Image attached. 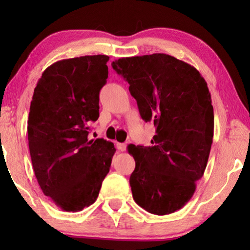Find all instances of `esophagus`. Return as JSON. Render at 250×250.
Segmentation results:
<instances>
[{
  "label": "esophagus",
  "instance_id": "obj_1",
  "mask_svg": "<svg viewBox=\"0 0 250 250\" xmlns=\"http://www.w3.org/2000/svg\"><path fill=\"white\" fill-rule=\"evenodd\" d=\"M117 149L119 151H125L126 145L125 143H117Z\"/></svg>",
  "mask_w": 250,
  "mask_h": 250
}]
</instances>
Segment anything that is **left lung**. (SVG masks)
Listing matches in <instances>:
<instances>
[{
	"label": "left lung",
	"instance_id": "obj_1",
	"mask_svg": "<svg viewBox=\"0 0 250 250\" xmlns=\"http://www.w3.org/2000/svg\"><path fill=\"white\" fill-rule=\"evenodd\" d=\"M124 77L139 112L153 122L151 146H128L135 168L133 200L155 215L181 209L204 174L214 135V109L205 79L195 67L167 54L112 62Z\"/></svg>",
	"mask_w": 250,
	"mask_h": 250
}]
</instances>
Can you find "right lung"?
Returning a JSON list of instances; mask_svg holds the SVG:
<instances>
[{
	"label": "right lung",
	"mask_w": 250,
	"mask_h": 250,
	"mask_svg": "<svg viewBox=\"0 0 250 250\" xmlns=\"http://www.w3.org/2000/svg\"><path fill=\"white\" fill-rule=\"evenodd\" d=\"M105 55L62 59L44 70L27 120L28 146L42 191L65 211L94 204L111 166L112 142L89 140L108 78Z\"/></svg>",
	"instance_id": "add662e5"
}]
</instances>
